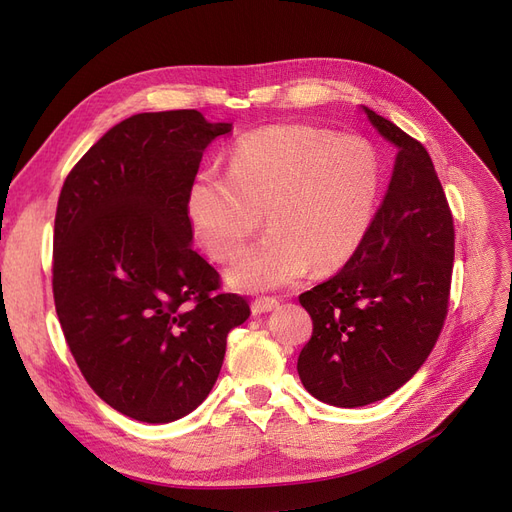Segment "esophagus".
<instances>
[{
    "label": "esophagus",
    "instance_id": "esophagus-1",
    "mask_svg": "<svg viewBox=\"0 0 512 512\" xmlns=\"http://www.w3.org/2000/svg\"><path fill=\"white\" fill-rule=\"evenodd\" d=\"M277 307H279V301H277V298H271V296H258V298H254V301H252V311L256 315L273 311Z\"/></svg>",
    "mask_w": 512,
    "mask_h": 512
}]
</instances>
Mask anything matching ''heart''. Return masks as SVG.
Here are the masks:
<instances>
[{
	"mask_svg": "<svg viewBox=\"0 0 512 512\" xmlns=\"http://www.w3.org/2000/svg\"><path fill=\"white\" fill-rule=\"evenodd\" d=\"M379 158L366 139L311 125H275L239 137L228 169L192 178L186 211L207 252L233 260L262 224L271 228L231 269L239 288L271 290L354 256L373 222Z\"/></svg>",
	"mask_w": 512,
	"mask_h": 512,
	"instance_id": "1",
	"label": "heart"
}]
</instances>
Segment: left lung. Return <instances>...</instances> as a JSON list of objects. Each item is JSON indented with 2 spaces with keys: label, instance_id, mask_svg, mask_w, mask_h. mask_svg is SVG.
<instances>
[{
  "label": "left lung",
  "instance_id": "8db88e82",
  "mask_svg": "<svg viewBox=\"0 0 512 512\" xmlns=\"http://www.w3.org/2000/svg\"><path fill=\"white\" fill-rule=\"evenodd\" d=\"M398 148L390 188L360 250L298 296L313 322L298 377L317 400L364 407L394 394L434 349L449 311L455 228L424 144L364 108Z\"/></svg>",
  "mask_w": 512,
  "mask_h": 512
}]
</instances>
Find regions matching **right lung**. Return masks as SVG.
Segmentation results:
<instances>
[{"instance_id":"right-lung-1","label":"right lung","mask_w":512,"mask_h":512,"mask_svg":"<svg viewBox=\"0 0 512 512\" xmlns=\"http://www.w3.org/2000/svg\"><path fill=\"white\" fill-rule=\"evenodd\" d=\"M233 125L197 110L135 114L65 178L52 237V294L69 351L118 413L167 424L214 387L226 334L250 317L192 250L188 186Z\"/></svg>"}]
</instances>
